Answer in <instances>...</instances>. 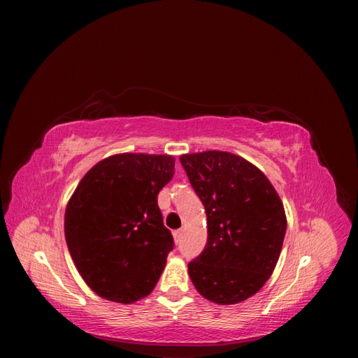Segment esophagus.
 I'll return each mask as SVG.
<instances>
[{
	"label": "esophagus",
	"mask_w": 358,
	"mask_h": 358,
	"mask_svg": "<svg viewBox=\"0 0 358 358\" xmlns=\"http://www.w3.org/2000/svg\"><path fill=\"white\" fill-rule=\"evenodd\" d=\"M182 234H183V231H182V230H176L175 233H173V237H175V242H176V243H179V242H180V239H182Z\"/></svg>",
	"instance_id": "esophagus-1"
}]
</instances>
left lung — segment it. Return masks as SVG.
I'll return each mask as SVG.
<instances>
[{"label": "left lung", "instance_id": "1", "mask_svg": "<svg viewBox=\"0 0 358 358\" xmlns=\"http://www.w3.org/2000/svg\"><path fill=\"white\" fill-rule=\"evenodd\" d=\"M208 216V242L188 264L200 294L218 305L254 296L282 249L284 204L264 173L242 157L206 150L180 157Z\"/></svg>", "mask_w": 358, "mask_h": 358}]
</instances>
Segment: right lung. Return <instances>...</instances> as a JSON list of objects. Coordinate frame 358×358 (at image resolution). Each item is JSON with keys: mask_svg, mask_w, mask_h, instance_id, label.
Masks as SVG:
<instances>
[{"mask_svg": "<svg viewBox=\"0 0 358 358\" xmlns=\"http://www.w3.org/2000/svg\"><path fill=\"white\" fill-rule=\"evenodd\" d=\"M173 175L170 155L119 154L96 162L73 192L64 233L80 276L100 297L133 303L157 285L175 245L157 197Z\"/></svg>", "mask_w": 358, "mask_h": 358, "instance_id": "1", "label": "right lung"}]
</instances>
